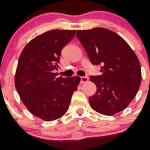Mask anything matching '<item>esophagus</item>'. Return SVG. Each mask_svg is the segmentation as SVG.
I'll return each instance as SVG.
<instances>
[{
  "instance_id": "obj_1",
  "label": "esophagus",
  "mask_w": 150,
  "mask_h": 150,
  "mask_svg": "<svg viewBox=\"0 0 150 150\" xmlns=\"http://www.w3.org/2000/svg\"><path fill=\"white\" fill-rule=\"evenodd\" d=\"M88 80V78L87 77V76H82L81 77V83H86Z\"/></svg>"
}]
</instances>
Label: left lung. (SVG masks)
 <instances>
[{"instance_id": "1", "label": "left lung", "mask_w": 150, "mask_h": 150, "mask_svg": "<svg viewBox=\"0 0 150 150\" xmlns=\"http://www.w3.org/2000/svg\"><path fill=\"white\" fill-rule=\"evenodd\" d=\"M76 35L91 64L100 65L101 75L90 76L97 87L88 99L91 107L106 116L125 110L141 83V68L136 54L122 38L107 28L78 30Z\"/></svg>"}]
</instances>
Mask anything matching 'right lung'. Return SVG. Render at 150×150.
Listing matches in <instances>:
<instances>
[{
	"mask_svg": "<svg viewBox=\"0 0 150 150\" xmlns=\"http://www.w3.org/2000/svg\"><path fill=\"white\" fill-rule=\"evenodd\" d=\"M75 30H51L37 36L19 56L15 86L27 109L44 121L65 114L79 76L57 77L62 50L74 38Z\"/></svg>",
	"mask_w": 150,
	"mask_h": 150,
	"instance_id": "1",
	"label": "right lung"
}]
</instances>
